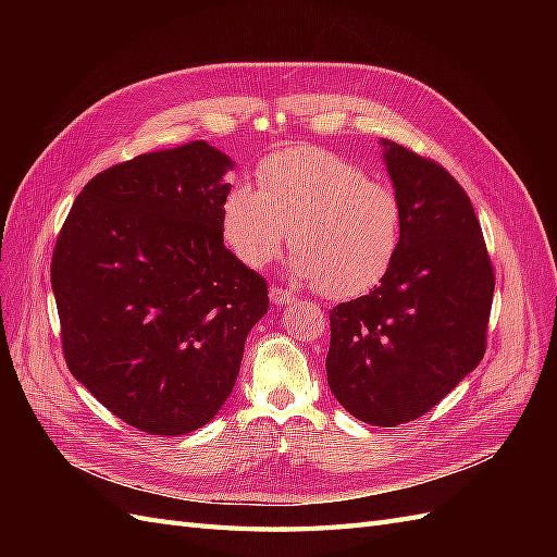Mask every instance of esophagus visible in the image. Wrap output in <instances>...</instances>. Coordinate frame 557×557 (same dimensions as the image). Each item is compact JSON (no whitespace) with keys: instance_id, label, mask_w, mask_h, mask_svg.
<instances>
[{"instance_id":"34e87169","label":"esophagus","mask_w":557,"mask_h":557,"mask_svg":"<svg viewBox=\"0 0 557 557\" xmlns=\"http://www.w3.org/2000/svg\"><path fill=\"white\" fill-rule=\"evenodd\" d=\"M269 299H272V305L276 307H283V305H290V301H295V295L290 290H283V288H272L269 290Z\"/></svg>"}]
</instances>
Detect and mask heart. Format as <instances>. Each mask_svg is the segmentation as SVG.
Masks as SVG:
<instances>
[{
    "instance_id": "heart-1",
    "label": "heart",
    "mask_w": 557,
    "mask_h": 557,
    "mask_svg": "<svg viewBox=\"0 0 557 557\" xmlns=\"http://www.w3.org/2000/svg\"><path fill=\"white\" fill-rule=\"evenodd\" d=\"M223 237L246 267L262 269L288 242L290 269L334 297L364 295L385 278L404 237L401 199L352 160L320 146L276 150L258 164V190L232 185Z\"/></svg>"
}]
</instances>
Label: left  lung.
<instances>
[{
	"label": "left lung",
	"mask_w": 557,
	"mask_h": 557,
	"mask_svg": "<svg viewBox=\"0 0 557 557\" xmlns=\"http://www.w3.org/2000/svg\"><path fill=\"white\" fill-rule=\"evenodd\" d=\"M404 209L397 260L376 288L330 311L327 383L376 428L436 407L485 352L495 269L474 207L440 162L383 141Z\"/></svg>",
	"instance_id": "left-lung-1"
}]
</instances>
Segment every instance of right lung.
I'll return each mask as SVG.
<instances>
[{
    "label": "right lung",
    "mask_w": 557,
    "mask_h": 557,
    "mask_svg": "<svg viewBox=\"0 0 557 557\" xmlns=\"http://www.w3.org/2000/svg\"><path fill=\"white\" fill-rule=\"evenodd\" d=\"M232 160L207 141L113 164L58 234L50 283L66 367L123 423L207 425L267 313V281L223 244Z\"/></svg>",
    "instance_id": "1"
}]
</instances>
